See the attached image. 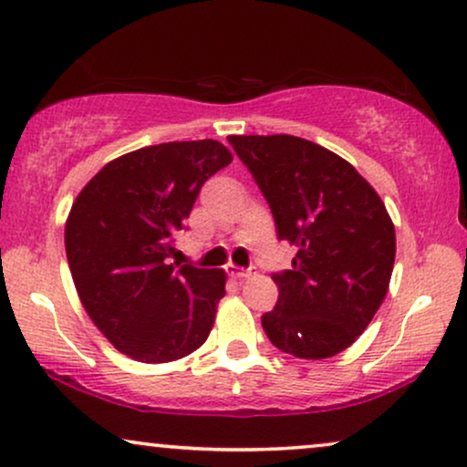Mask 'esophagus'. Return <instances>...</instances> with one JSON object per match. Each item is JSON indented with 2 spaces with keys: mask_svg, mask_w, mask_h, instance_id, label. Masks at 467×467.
I'll list each match as a JSON object with an SVG mask.
<instances>
[{
  "mask_svg": "<svg viewBox=\"0 0 467 467\" xmlns=\"http://www.w3.org/2000/svg\"><path fill=\"white\" fill-rule=\"evenodd\" d=\"M226 271H228V275L234 277V279L252 277L254 273H256V269H254V266H250V269H244V266H237V265H228Z\"/></svg>",
  "mask_w": 467,
  "mask_h": 467,
  "instance_id": "esophagus-1",
  "label": "esophagus"
}]
</instances>
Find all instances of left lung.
<instances>
[{"mask_svg": "<svg viewBox=\"0 0 467 467\" xmlns=\"http://www.w3.org/2000/svg\"><path fill=\"white\" fill-rule=\"evenodd\" d=\"M269 202L277 237L296 245L273 273L277 306L263 316L271 344L298 358H328L368 328L389 292L395 226L352 164L290 134L228 136Z\"/></svg>", "mask_w": 467, "mask_h": 467, "instance_id": "obj_1", "label": "left lung"}]
</instances>
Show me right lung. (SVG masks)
I'll list each match as a JSON object with an SVG mask.
<instances>
[{"mask_svg":"<svg viewBox=\"0 0 467 467\" xmlns=\"http://www.w3.org/2000/svg\"><path fill=\"white\" fill-rule=\"evenodd\" d=\"M233 161L222 142L182 140L109 161L80 190L66 254L85 312L117 350L169 363L207 341L226 273L169 265L198 192Z\"/></svg>","mask_w":467,"mask_h":467,"instance_id":"right-lung-1","label":"right lung"}]
</instances>
